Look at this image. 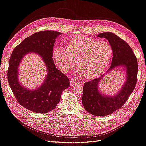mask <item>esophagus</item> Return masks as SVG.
I'll return each instance as SVG.
<instances>
[{"label":"esophagus","mask_w":146,"mask_h":146,"mask_svg":"<svg viewBox=\"0 0 146 146\" xmlns=\"http://www.w3.org/2000/svg\"><path fill=\"white\" fill-rule=\"evenodd\" d=\"M70 85H71L72 86L74 85H76L77 83L76 82V81H75L74 80H73V79H70Z\"/></svg>","instance_id":"esophagus-1"}]
</instances>
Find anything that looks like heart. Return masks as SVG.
<instances>
[{
    "label": "heart",
    "mask_w": 146,
    "mask_h": 146,
    "mask_svg": "<svg viewBox=\"0 0 146 146\" xmlns=\"http://www.w3.org/2000/svg\"><path fill=\"white\" fill-rule=\"evenodd\" d=\"M112 53L111 44L105 40L78 36L68 41L64 49L56 47L53 57L63 73H67L76 61L79 72L85 78L93 79L104 72Z\"/></svg>",
    "instance_id": "obj_1"
}]
</instances>
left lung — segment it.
Masks as SVG:
<instances>
[{
  "label": "left lung",
  "mask_w": 146,
  "mask_h": 146,
  "mask_svg": "<svg viewBox=\"0 0 146 146\" xmlns=\"http://www.w3.org/2000/svg\"><path fill=\"white\" fill-rule=\"evenodd\" d=\"M97 36L105 38L112 48L111 64L106 74L115 68L122 67L125 68L126 74L125 84L114 96L104 95L99 91V82L105 74L84 84L82 102L85 110L93 115L103 117L120 109L133 92L137 80L138 62L131 47L119 36L111 32Z\"/></svg>",
  "instance_id": "1"
}]
</instances>
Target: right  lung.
Listing matches in <instances>:
<instances>
[{
	"instance_id": "1",
	"label": "right lung",
	"mask_w": 146,
	"mask_h": 146,
	"mask_svg": "<svg viewBox=\"0 0 146 146\" xmlns=\"http://www.w3.org/2000/svg\"><path fill=\"white\" fill-rule=\"evenodd\" d=\"M61 33L53 31L36 32L25 38L13 51L9 61L8 80L20 105L29 111L44 114L55 108L60 102L62 92L70 86L68 78L56 68L53 60V48ZM29 52H35L45 62L48 74L42 85L36 90L21 86L18 78L21 59Z\"/></svg>"
}]
</instances>
